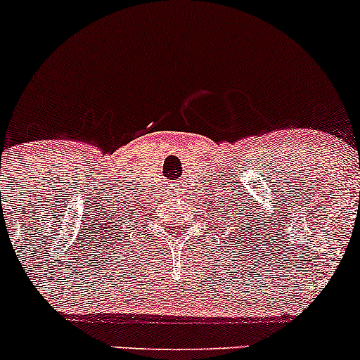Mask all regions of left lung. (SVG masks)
Segmentation results:
<instances>
[{
    "label": "left lung",
    "mask_w": 360,
    "mask_h": 360,
    "mask_svg": "<svg viewBox=\"0 0 360 360\" xmlns=\"http://www.w3.org/2000/svg\"><path fill=\"white\" fill-rule=\"evenodd\" d=\"M229 215H231V213H229Z\"/></svg>",
    "instance_id": "obj_1"
}]
</instances>
